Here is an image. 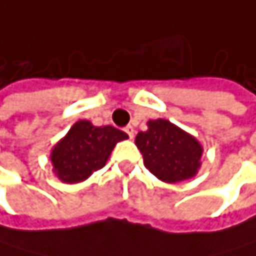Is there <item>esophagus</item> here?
Here are the masks:
<instances>
[{
  "label": "esophagus",
  "mask_w": 256,
  "mask_h": 256,
  "mask_svg": "<svg viewBox=\"0 0 256 256\" xmlns=\"http://www.w3.org/2000/svg\"><path fill=\"white\" fill-rule=\"evenodd\" d=\"M124 132H126L127 135H129V138H130V140L135 136V129H134L132 126H126V127H124Z\"/></svg>",
  "instance_id": "34e87169"
}]
</instances>
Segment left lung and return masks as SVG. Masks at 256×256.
<instances>
[{
  "label": "left lung",
  "mask_w": 256,
  "mask_h": 256,
  "mask_svg": "<svg viewBox=\"0 0 256 256\" xmlns=\"http://www.w3.org/2000/svg\"><path fill=\"white\" fill-rule=\"evenodd\" d=\"M148 129L136 135L144 164L158 179L174 184L192 178L200 167L202 146L167 120H152Z\"/></svg>",
  "instance_id": "obj_1"
}]
</instances>
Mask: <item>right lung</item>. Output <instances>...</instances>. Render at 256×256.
I'll return each instance as SVG.
<instances>
[{
    "instance_id": "add662e5",
    "label": "right lung",
    "mask_w": 256,
    "mask_h": 256,
    "mask_svg": "<svg viewBox=\"0 0 256 256\" xmlns=\"http://www.w3.org/2000/svg\"><path fill=\"white\" fill-rule=\"evenodd\" d=\"M127 138L114 126L96 127L86 120L77 121L51 152L54 173L66 184L82 182L103 168L115 144Z\"/></svg>"
}]
</instances>
